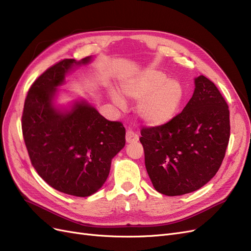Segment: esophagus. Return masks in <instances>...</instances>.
I'll return each instance as SVG.
<instances>
[{
  "label": "esophagus",
  "mask_w": 251,
  "mask_h": 251,
  "mask_svg": "<svg viewBox=\"0 0 251 251\" xmlns=\"http://www.w3.org/2000/svg\"><path fill=\"white\" fill-rule=\"evenodd\" d=\"M138 135L135 134L134 132L132 131H127L126 134V140L127 143H132V142H136L138 141Z\"/></svg>",
  "instance_id": "obj_1"
}]
</instances>
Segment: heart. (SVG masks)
<instances>
[{
    "label": "heart",
    "instance_id": "1",
    "mask_svg": "<svg viewBox=\"0 0 251 251\" xmlns=\"http://www.w3.org/2000/svg\"><path fill=\"white\" fill-rule=\"evenodd\" d=\"M119 92L131 100H138L136 113L143 124L151 126L168 124L183 100V87L177 79L169 78L156 69H146L119 82ZM111 101L119 109L126 100L116 92L109 93Z\"/></svg>",
    "mask_w": 251,
    "mask_h": 251
}]
</instances>
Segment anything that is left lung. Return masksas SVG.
I'll use <instances>...</instances> for the list:
<instances>
[{"label": "left lung", "instance_id": "obj_1", "mask_svg": "<svg viewBox=\"0 0 251 251\" xmlns=\"http://www.w3.org/2000/svg\"><path fill=\"white\" fill-rule=\"evenodd\" d=\"M229 135L228 105L215 83L200 75L183 111L168 124L141 130L146 168L156 191L181 196L206 184L222 164Z\"/></svg>", "mask_w": 251, "mask_h": 251}]
</instances>
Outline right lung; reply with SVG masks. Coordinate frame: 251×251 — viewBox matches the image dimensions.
Here are the masks:
<instances>
[{"mask_svg": "<svg viewBox=\"0 0 251 251\" xmlns=\"http://www.w3.org/2000/svg\"><path fill=\"white\" fill-rule=\"evenodd\" d=\"M92 58L64 59L45 71L30 87L22 116L37 174L56 191L76 197H89L103 185L112 159L126 144L123 124L107 120L88 100H73L69 107L56 103L67 75Z\"/></svg>", "mask_w": 251, "mask_h": 251, "instance_id": "obj_1", "label": "right lung"}]
</instances>
